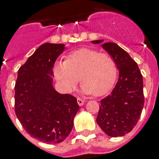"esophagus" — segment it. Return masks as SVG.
I'll use <instances>...</instances> for the list:
<instances>
[{
  "label": "esophagus",
  "mask_w": 159,
  "mask_h": 159,
  "mask_svg": "<svg viewBox=\"0 0 159 159\" xmlns=\"http://www.w3.org/2000/svg\"><path fill=\"white\" fill-rule=\"evenodd\" d=\"M77 103H78V105H79V106H82V105L85 103V101H84L83 99H82V98H77Z\"/></svg>",
  "instance_id": "1"
}]
</instances>
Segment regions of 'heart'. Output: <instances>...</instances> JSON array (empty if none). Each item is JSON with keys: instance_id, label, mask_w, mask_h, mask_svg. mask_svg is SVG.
I'll use <instances>...</instances> for the list:
<instances>
[{"instance_id": "1", "label": "heart", "mask_w": 159, "mask_h": 159, "mask_svg": "<svg viewBox=\"0 0 159 159\" xmlns=\"http://www.w3.org/2000/svg\"><path fill=\"white\" fill-rule=\"evenodd\" d=\"M53 73L65 91H72L80 78L85 94L99 97L111 90L118 69L110 54L84 48L72 51L65 61L55 64Z\"/></svg>"}]
</instances>
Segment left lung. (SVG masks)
I'll return each instance as SVG.
<instances>
[{
  "label": "left lung",
  "mask_w": 159,
  "mask_h": 159,
  "mask_svg": "<svg viewBox=\"0 0 159 159\" xmlns=\"http://www.w3.org/2000/svg\"><path fill=\"white\" fill-rule=\"evenodd\" d=\"M102 47L114 58L120 72L111 94L100 102L96 121L107 135L123 137L133 130L141 116L145 102L142 75L137 64L116 43H105Z\"/></svg>",
  "instance_id": "left-lung-1"
}]
</instances>
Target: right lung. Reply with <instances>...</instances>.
Instances as JSON below:
<instances>
[{
	"label": "right lung",
	"instance_id": "add662e5",
	"mask_svg": "<svg viewBox=\"0 0 159 159\" xmlns=\"http://www.w3.org/2000/svg\"><path fill=\"white\" fill-rule=\"evenodd\" d=\"M65 49L62 43L39 47L18 69L14 87L18 120L30 137L46 143L62 142L79 110L74 96L60 94L52 86V67Z\"/></svg>",
	"mask_w": 159,
	"mask_h": 159
}]
</instances>
